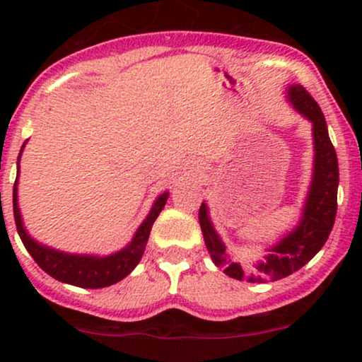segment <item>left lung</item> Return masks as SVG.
I'll return each mask as SVG.
<instances>
[{
    "instance_id": "1",
    "label": "left lung",
    "mask_w": 362,
    "mask_h": 362,
    "mask_svg": "<svg viewBox=\"0 0 362 362\" xmlns=\"http://www.w3.org/2000/svg\"><path fill=\"white\" fill-rule=\"evenodd\" d=\"M286 98L294 110L300 112L303 117L311 122L315 148L313 175L296 226L282 236L279 242L269 247L265 255L252 262V271L248 272L245 265L235 262L226 252V245L211 221L209 207L206 202H202L199 209V223L211 259L219 269H223L226 276L238 281H279L300 271L325 245L337 214L339 161L334 144L328 138L322 109L301 85L288 86Z\"/></svg>"
}]
</instances>
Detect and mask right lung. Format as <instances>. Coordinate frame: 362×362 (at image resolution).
Returning <instances> with one entry per match:
<instances>
[{
	"instance_id": "obj_1",
	"label": "right lung",
	"mask_w": 362,
	"mask_h": 362,
	"mask_svg": "<svg viewBox=\"0 0 362 362\" xmlns=\"http://www.w3.org/2000/svg\"><path fill=\"white\" fill-rule=\"evenodd\" d=\"M25 144H27V141H25L22 149H20L18 161H16V180L13 185V216L16 231H18L20 238H22L25 248L30 253L32 259L39 264V267L44 272H47L54 279L66 282V284L78 286V288H107V286L115 284V282L127 277L129 274L134 271L136 265L139 264L141 257H143L153 223H155L158 214L161 213V209L167 204L170 194L168 190L158 195L155 202H153L151 209H149L146 219L139 224V228L136 230L131 242L124 248H120L119 252L110 253V255H88V253H68L56 250V248L47 247V245H42L40 242H37L35 238H32L23 226L22 213H20L18 207V177L20 156H22Z\"/></svg>"
}]
</instances>
